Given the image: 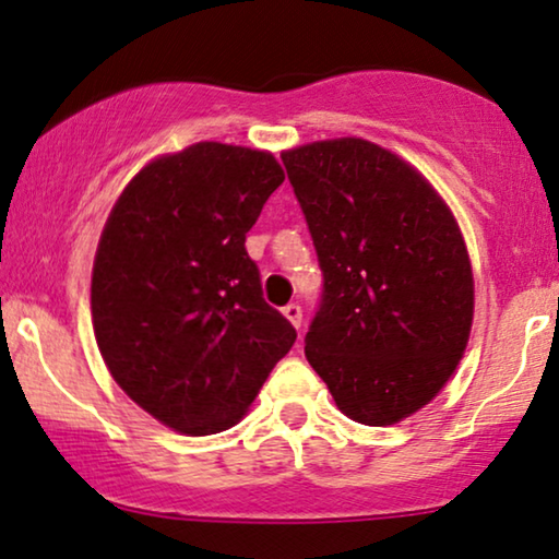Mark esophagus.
<instances>
[{
    "mask_svg": "<svg viewBox=\"0 0 559 559\" xmlns=\"http://www.w3.org/2000/svg\"><path fill=\"white\" fill-rule=\"evenodd\" d=\"M283 317H286L290 324H294L296 329H301V321H304V311H301V306L298 304H288V306H283Z\"/></svg>",
    "mask_w": 559,
    "mask_h": 559,
    "instance_id": "34e87169",
    "label": "esophagus"
}]
</instances>
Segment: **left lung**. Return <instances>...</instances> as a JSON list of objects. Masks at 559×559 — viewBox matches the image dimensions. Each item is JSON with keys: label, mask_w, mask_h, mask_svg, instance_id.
Segmentation results:
<instances>
[{"label": "left lung", "mask_w": 559, "mask_h": 559, "mask_svg": "<svg viewBox=\"0 0 559 559\" xmlns=\"http://www.w3.org/2000/svg\"><path fill=\"white\" fill-rule=\"evenodd\" d=\"M281 159L324 273L306 359L347 418L392 426L438 395L468 344L474 273L459 223L372 141H313Z\"/></svg>", "instance_id": "left-lung-1"}]
</instances>
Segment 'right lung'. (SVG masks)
<instances>
[{
	"instance_id": "obj_1",
	"label": "right lung",
	"mask_w": 559,
	"mask_h": 559,
	"mask_svg": "<svg viewBox=\"0 0 559 559\" xmlns=\"http://www.w3.org/2000/svg\"><path fill=\"white\" fill-rule=\"evenodd\" d=\"M283 179L269 152L200 141L148 162L100 233L98 349L126 395L179 433L233 428L294 347L246 250Z\"/></svg>"
}]
</instances>
